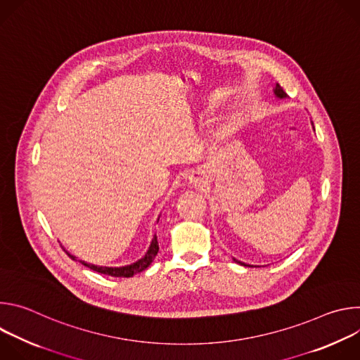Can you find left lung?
Wrapping results in <instances>:
<instances>
[{"label": "left lung", "instance_id": "8db88e82", "mask_svg": "<svg viewBox=\"0 0 360 360\" xmlns=\"http://www.w3.org/2000/svg\"><path fill=\"white\" fill-rule=\"evenodd\" d=\"M274 92H275V95H276L279 99H283V98H286V96H288V94L283 91V88H282L279 84H276V86H275ZM233 261H235L236 264H239V265H243V266H250V265H246V264H243V262H240V261H238V259H235V258H233Z\"/></svg>", "mask_w": 360, "mask_h": 360}]
</instances>
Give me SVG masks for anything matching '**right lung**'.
Listing matches in <instances>:
<instances>
[{
	"mask_svg": "<svg viewBox=\"0 0 360 360\" xmlns=\"http://www.w3.org/2000/svg\"><path fill=\"white\" fill-rule=\"evenodd\" d=\"M160 250V246H158V240H157V235H153L152 238V242L146 250V253L142 256L141 259H138L136 262L131 264V265H127V266H118V268H112V266H96V265H92V264H86L84 261H79L84 266L98 272V274H104V275H108V276H115V278H131L134 276L135 274H139L142 271H145L150 264L152 261L155 259V256ZM68 253V252H67ZM70 258L72 261H77V258L74 255L68 253Z\"/></svg>",
	"mask_w": 360,
	"mask_h": 360,
	"instance_id": "obj_1",
	"label": "right lung"
}]
</instances>
